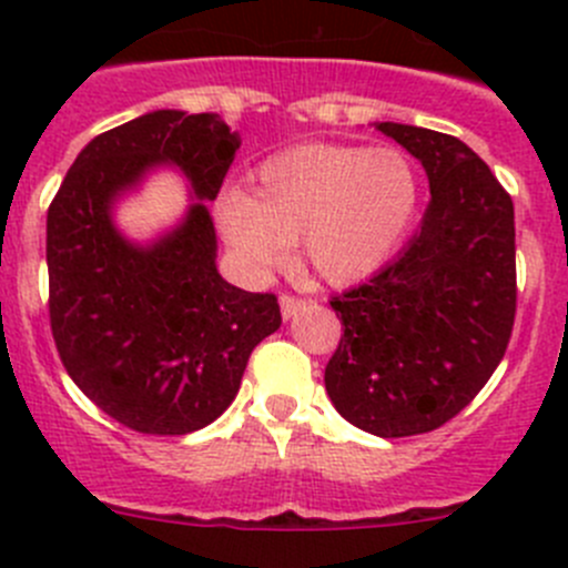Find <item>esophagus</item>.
<instances>
[{
  "label": "esophagus",
  "mask_w": 568,
  "mask_h": 568,
  "mask_svg": "<svg viewBox=\"0 0 568 568\" xmlns=\"http://www.w3.org/2000/svg\"><path fill=\"white\" fill-rule=\"evenodd\" d=\"M305 307H307L305 296H294V294L280 296V311H283V318H294L296 313H302Z\"/></svg>",
  "instance_id": "1"
}]
</instances>
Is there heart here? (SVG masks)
Listing matches in <instances>:
<instances>
[{
    "label": "heart",
    "mask_w": 568,
    "mask_h": 568,
    "mask_svg": "<svg viewBox=\"0 0 568 568\" xmlns=\"http://www.w3.org/2000/svg\"><path fill=\"white\" fill-rule=\"evenodd\" d=\"M420 170L398 148L300 145L266 159L255 189L233 186L216 225L247 268H272L300 242L313 272L354 283L385 266L420 205Z\"/></svg>",
    "instance_id": "b5f03b06"
}]
</instances>
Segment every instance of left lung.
Returning a JSON list of instances; mask_svg holds the SVG:
<instances>
[{"instance_id": "1", "label": "left lung", "mask_w": 568, "mask_h": 568, "mask_svg": "<svg viewBox=\"0 0 568 568\" xmlns=\"http://www.w3.org/2000/svg\"><path fill=\"white\" fill-rule=\"evenodd\" d=\"M426 168L420 231L363 285L332 296L343 324L324 385L352 426L412 437L445 426L489 382L517 316L514 203L484 159L443 131L379 123Z\"/></svg>"}]
</instances>
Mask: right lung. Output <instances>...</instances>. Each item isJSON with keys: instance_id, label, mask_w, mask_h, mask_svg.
I'll list each match as a JSON object with an SVG mask.
<instances>
[{"instance_id": "obj_1", "label": "right lung", "mask_w": 568, "mask_h": 568, "mask_svg": "<svg viewBox=\"0 0 568 568\" xmlns=\"http://www.w3.org/2000/svg\"><path fill=\"white\" fill-rule=\"evenodd\" d=\"M239 136L220 114L159 109L95 136L45 216L49 321L68 376L120 426L181 437L214 423L242 387L252 348L272 335L277 296L216 272L203 200L220 194ZM178 163L201 200L151 248L125 243L108 205L151 166Z\"/></svg>"}]
</instances>
